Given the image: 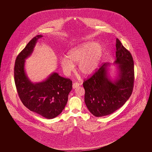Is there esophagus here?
<instances>
[{
    "label": "esophagus",
    "instance_id": "obj_1",
    "mask_svg": "<svg viewBox=\"0 0 152 152\" xmlns=\"http://www.w3.org/2000/svg\"><path fill=\"white\" fill-rule=\"evenodd\" d=\"M80 85V84L79 83H74L73 84V89H75V88L79 87Z\"/></svg>",
    "mask_w": 152,
    "mask_h": 152
}]
</instances>
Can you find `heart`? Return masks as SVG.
I'll return each mask as SVG.
<instances>
[{
    "mask_svg": "<svg viewBox=\"0 0 152 152\" xmlns=\"http://www.w3.org/2000/svg\"><path fill=\"white\" fill-rule=\"evenodd\" d=\"M104 50L100 44L87 42L69 50L66 58L60 60L64 73L69 75L75 70V64L78 63V71L84 76H89L96 71L103 56Z\"/></svg>",
    "mask_w": 152,
    "mask_h": 152,
    "instance_id": "heart-1",
    "label": "heart"
}]
</instances>
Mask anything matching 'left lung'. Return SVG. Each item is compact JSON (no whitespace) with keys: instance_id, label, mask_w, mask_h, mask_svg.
<instances>
[{"instance_id":"1","label":"left lung","mask_w":152,"mask_h":152,"mask_svg":"<svg viewBox=\"0 0 152 152\" xmlns=\"http://www.w3.org/2000/svg\"><path fill=\"white\" fill-rule=\"evenodd\" d=\"M116 77L109 74L106 63L89 79L84 81V101L89 112L96 117L112 114L130 97L134 83V63L130 52L116 39Z\"/></svg>"}]
</instances>
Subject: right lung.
<instances>
[{"instance_id":"add662e5","label":"right lung","mask_w":152,"mask_h":152,"mask_svg":"<svg viewBox=\"0 0 152 152\" xmlns=\"http://www.w3.org/2000/svg\"><path fill=\"white\" fill-rule=\"evenodd\" d=\"M42 35L34 37L17 56L14 68L15 83L19 96L31 111L48 119L58 116L65 108L72 81L52 73L38 83L32 82L25 70L26 60L29 57Z\"/></svg>"}]
</instances>
